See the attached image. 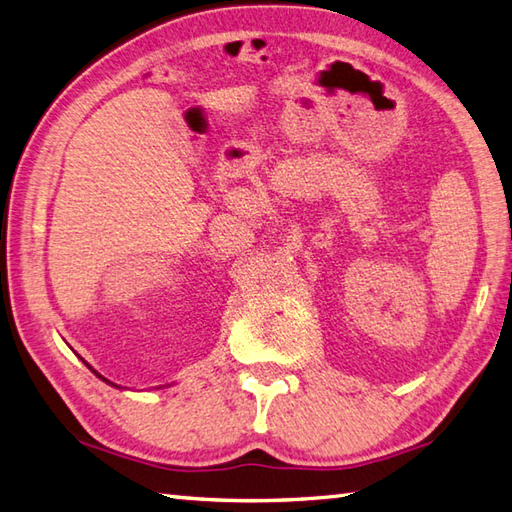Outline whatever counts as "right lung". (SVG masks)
Wrapping results in <instances>:
<instances>
[{
    "mask_svg": "<svg viewBox=\"0 0 512 512\" xmlns=\"http://www.w3.org/2000/svg\"><path fill=\"white\" fill-rule=\"evenodd\" d=\"M85 365H88V363H85ZM88 367H90V365H88ZM90 369H92V367H90ZM92 372H94V369H92ZM94 374H96V376H99V378H103V376H101L99 372H94ZM103 380H105V383H110V380H107V378H103Z\"/></svg>",
    "mask_w": 512,
    "mask_h": 512,
    "instance_id": "1",
    "label": "right lung"
}]
</instances>
